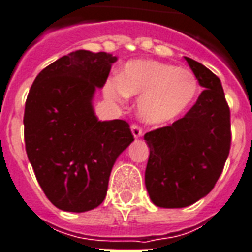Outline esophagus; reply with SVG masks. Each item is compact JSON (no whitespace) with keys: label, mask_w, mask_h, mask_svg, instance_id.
<instances>
[{"label":"esophagus","mask_w":252,"mask_h":252,"mask_svg":"<svg viewBox=\"0 0 252 252\" xmlns=\"http://www.w3.org/2000/svg\"><path fill=\"white\" fill-rule=\"evenodd\" d=\"M131 132H132V135H133V137H136V139L143 135V129H141L139 126H136V124L131 126Z\"/></svg>","instance_id":"1"}]
</instances>
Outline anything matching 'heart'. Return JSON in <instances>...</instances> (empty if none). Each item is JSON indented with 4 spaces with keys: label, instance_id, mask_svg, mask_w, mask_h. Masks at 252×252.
Masks as SVG:
<instances>
[{
    "label": "heart",
    "instance_id": "1",
    "mask_svg": "<svg viewBox=\"0 0 252 252\" xmlns=\"http://www.w3.org/2000/svg\"><path fill=\"white\" fill-rule=\"evenodd\" d=\"M105 96L116 101L140 96L137 115L147 124L160 126L188 111L199 93L196 76L187 69L152 60H133L109 79Z\"/></svg>",
    "mask_w": 252,
    "mask_h": 252
}]
</instances>
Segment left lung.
Listing matches in <instances>:
<instances>
[{"mask_svg":"<svg viewBox=\"0 0 252 252\" xmlns=\"http://www.w3.org/2000/svg\"><path fill=\"white\" fill-rule=\"evenodd\" d=\"M186 61L204 91L186 116L144 135L145 187L161 208H183L208 195L230 152V108L220 80L195 60Z\"/></svg>","mask_w":252,"mask_h":252,"instance_id":"8db88e82","label":"left lung"}]
</instances>
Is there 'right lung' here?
<instances>
[{
	"label": "right lung",
	"mask_w": 252,
	"mask_h": 252,
	"mask_svg": "<svg viewBox=\"0 0 252 252\" xmlns=\"http://www.w3.org/2000/svg\"><path fill=\"white\" fill-rule=\"evenodd\" d=\"M116 61L105 52H72L42 69L28 94V159L46 197L63 211L100 206L113 164L133 141L126 121H100L93 109L96 89Z\"/></svg>",
	"instance_id": "right-lung-1"
}]
</instances>
